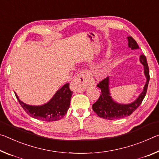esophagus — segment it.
I'll return each mask as SVG.
<instances>
[{
    "instance_id": "34e87169",
    "label": "esophagus",
    "mask_w": 159,
    "mask_h": 159,
    "mask_svg": "<svg viewBox=\"0 0 159 159\" xmlns=\"http://www.w3.org/2000/svg\"><path fill=\"white\" fill-rule=\"evenodd\" d=\"M92 83L89 72L87 70H83L77 75L70 84V89L73 92H82Z\"/></svg>"
}]
</instances>
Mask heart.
<instances>
[{"instance_id": "b5f03b06", "label": "heart", "mask_w": 159, "mask_h": 159, "mask_svg": "<svg viewBox=\"0 0 159 159\" xmlns=\"http://www.w3.org/2000/svg\"><path fill=\"white\" fill-rule=\"evenodd\" d=\"M108 69L109 67L107 65H104V66H101L100 67H98L97 71L95 72V76L98 78L104 77L106 75V74H107Z\"/></svg>"}]
</instances>
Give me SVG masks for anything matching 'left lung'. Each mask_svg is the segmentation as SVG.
Wrapping results in <instances>:
<instances>
[{
  "instance_id": "left-lung-1",
  "label": "left lung",
  "mask_w": 159,
  "mask_h": 159,
  "mask_svg": "<svg viewBox=\"0 0 159 159\" xmlns=\"http://www.w3.org/2000/svg\"><path fill=\"white\" fill-rule=\"evenodd\" d=\"M127 39H128V46L131 49L139 48L136 41L132 36H128ZM139 59L140 62L144 67V74L147 77V82H146L142 93L133 103L126 104V105L125 104V105L118 104L112 99L110 96L108 88V77L101 80L97 84V87L101 89V93L98 99L92 105L93 111L100 118L106 120H116L125 118V117L130 116L142 103L147 92L150 76L149 66H148L146 56L142 54L140 56Z\"/></svg>"
}]
</instances>
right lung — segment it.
I'll use <instances>...</instances> for the list:
<instances>
[{
	"mask_svg": "<svg viewBox=\"0 0 159 159\" xmlns=\"http://www.w3.org/2000/svg\"><path fill=\"white\" fill-rule=\"evenodd\" d=\"M21 106L29 116L39 120L53 122L63 118L67 113L70 104L72 92L70 89V84L67 83L56 93L54 97L47 103L40 106L27 105L15 93Z\"/></svg>",
	"mask_w": 159,
	"mask_h": 159,
	"instance_id": "1",
	"label": "right lung"
}]
</instances>
